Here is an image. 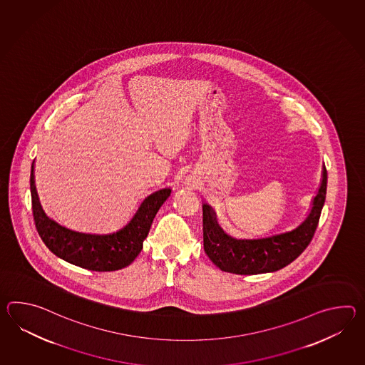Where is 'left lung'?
Instances as JSON below:
<instances>
[{
  "instance_id": "left-lung-1",
  "label": "left lung",
  "mask_w": 365,
  "mask_h": 365,
  "mask_svg": "<svg viewBox=\"0 0 365 365\" xmlns=\"http://www.w3.org/2000/svg\"><path fill=\"white\" fill-rule=\"evenodd\" d=\"M327 171L324 166L322 180L308 217L291 232L258 240H237L227 235L217 222L216 213L202 204L204 252L221 269L238 275L274 272L288 266L308 247L316 233L326 199Z\"/></svg>"
}]
</instances>
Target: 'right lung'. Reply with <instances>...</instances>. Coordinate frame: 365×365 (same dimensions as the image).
Masks as SVG:
<instances>
[{
    "label": "right lung",
    "mask_w": 365,
    "mask_h": 365,
    "mask_svg": "<svg viewBox=\"0 0 365 365\" xmlns=\"http://www.w3.org/2000/svg\"><path fill=\"white\" fill-rule=\"evenodd\" d=\"M30 190L35 227L41 241L56 257L90 271L107 272L130 266L136 259L149 233L154 216L170 196V188L146 196L130 222L111 235L80 233L58 225L41 210L34 180V163Z\"/></svg>",
    "instance_id": "right-lung-1"
}]
</instances>
